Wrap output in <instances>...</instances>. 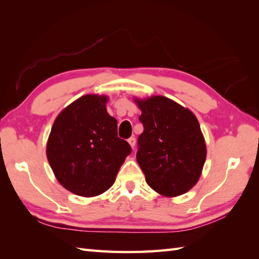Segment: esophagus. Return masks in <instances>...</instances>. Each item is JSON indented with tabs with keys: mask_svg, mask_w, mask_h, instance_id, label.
Wrapping results in <instances>:
<instances>
[{
	"mask_svg": "<svg viewBox=\"0 0 259 259\" xmlns=\"http://www.w3.org/2000/svg\"><path fill=\"white\" fill-rule=\"evenodd\" d=\"M128 142L130 144L131 148L135 149V146H136V138H135V137H130V138L128 139Z\"/></svg>",
	"mask_w": 259,
	"mask_h": 259,
	"instance_id": "obj_1",
	"label": "esophagus"
}]
</instances>
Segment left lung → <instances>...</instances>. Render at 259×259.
<instances>
[{"mask_svg":"<svg viewBox=\"0 0 259 259\" xmlns=\"http://www.w3.org/2000/svg\"><path fill=\"white\" fill-rule=\"evenodd\" d=\"M135 100L144 125L137 161L147 184L167 197L185 194L197 184L206 161L199 122L190 110L166 97Z\"/></svg>","mask_w":259,"mask_h":259,"instance_id":"obj_1","label":"left lung"}]
</instances>
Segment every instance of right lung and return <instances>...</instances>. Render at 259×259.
<instances>
[{"instance_id": "1", "label": "right lung", "mask_w": 259, "mask_h": 259, "mask_svg": "<svg viewBox=\"0 0 259 259\" xmlns=\"http://www.w3.org/2000/svg\"><path fill=\"white\" fill-rule=\"evenodd\" d=\"M108 97L87 95L54 121L47 157L58 181L82 197L108 190L131 147L118 137V122L107 112Z\"/></svg>"}]
</instances>
